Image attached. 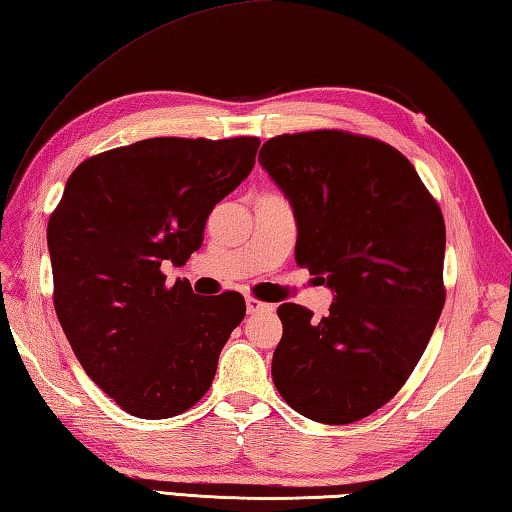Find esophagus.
<instances>
[{
    "mask_svg": "<svg viewBox=\"0 0 512 512\" xmlns=\"http://www.w3.org/2000/svg\"><path fill=\"white\" fill-rule=\"evenodd\" d=\"M246 310H248V315H255V313H264V310H273V304L259 302V299H257V297H246Z\"/></svg>",
    "mask_w": 512,
    "mask_h": 512,
    "instance_id": "obj_1",
    "label": "esophagus"
}]
</instances>
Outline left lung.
<instances>
[{
	"mask_svg": "<svg viewBox=\"0 0 512 512\" xmlns=\"http://www.w3.org/2000/svg\"><path fill=\"white\" fill-rule=\"evenodd\" d=\"M259 164L297 222L295 262L333 290L330 313L282 304L273 382L313 422L353 424L390 402L446 302V226L413 164L346 130L279 135Z\"/></svg>",
	"mask_w": 512,
	"mask_h": 512,
	"instance_id": "left-lung-1",
	"label": "left lung"
}]
</instances>
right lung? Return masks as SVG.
<instances>
[{
    "label": "right lung",
    "instance_id": "add662e5",
    "mask_svg": "<svg viewBox=\"0 0 512 512\" xmlns=\"http://www.w3.org/2000/svg\"><path fill=\"white\" fill-rule=\"evenodd\" d=\"M257 137H153L88 157L48 222L53 302L86 375L126 413H184L213 384L242 324L239 293L166 286L204 242L215 204L255 166Z\"/></svg>",
    "mask_w": 512,
    "mask_h": 512
}]
</instances>
